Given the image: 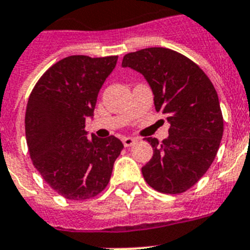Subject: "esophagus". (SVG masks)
<instances>
[{
	"label": "esophagus",
	"instance_id": "1",
	"mask_svg": "<svg viewBox=\"0 0 250 250\" xmlns=\"http://www.w3.org/2000/svg\"><path fill=\"white\" fill-rule=\"evenodd\" d=\"M136 142H137V138H133V137H125V138H123V145H125V147L133 146Z\"/></svg>",
	"mask_w": 250,
	"mask_h": 250
}]
</instances>
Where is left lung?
Segmentation results:
<instances>
[{
  "label": "left lung",
  "mask_w": 250,
  "mask_h": 250,
  "mask_svg": "<svg viewBox=\"0 0 250 250\" xmlns=\"http://www.w3.org/2000/svg\"><path fill=\"white\" fill-rule=\"evenodd\" d=\"M122 66L146 79L156 112L170 123L169 136L160 144L146 138L154 155L142 167L145 180L157 192H186L208 170L222 138L224 119L212 83L193 61L167 48L125 54Z\"/></svg>",
  "instance_id": "left-lung-1"
}]
</instances>
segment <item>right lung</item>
<instances>
[{
  "label": "right lung",
  "mask_w": 250,
  "mask_h": 250,
  "mask_svg": "<svg viewBox=\"0 0 250 250\" xmlns=\"http://www.w3.org/2000/svg\"><path fill=\"white\" fill-rule=\"evenodd\" d=\"M117 56H70L44 72L29 96L25 133L33 164L67 200L99 194L109 183L123 144L114 136L87 137L96 98Z\"/></svg>",
  "instance_id": "obj_1"
}]
</instances>
